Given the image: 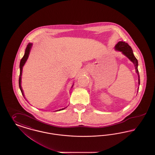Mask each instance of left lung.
I'll return each mask as SVG.
<instances>
[{"mask_svg":"<svg viewBox=\"0 0 155 155\" xmlns=\"http://www.w3.org/2000/svg\"><path fill=\"white\" fill-rule=\"evenodd\" d=\"M114 49L116 51L122 52V53L124 55H125L126 57H127L134 63L135 68L136 70H135L136 73H137L138 75V84L140 85V79L139 71H138V60L136 59V58L134 55L133 49L131 48V46L127 43H125V42L120 41V42H118L117 44L116 45V46L114 47ZM138 90H139V89H138Z\"/></svg>","mask_w":155,"mask_h":155,"instance_id":"8db88e82","label":"left lung"}]
</instances>
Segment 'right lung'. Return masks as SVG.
<instances>
[{
	"mask_svg": "<svg viewBox=\"0 0 155 155\" xmlns=\"http://www.w3.org/2000/svg\"><path fill=\"white\" fill-rule=\"evenodd\" d=\"M32 44L31 43H29V44H28L27 46V48H26V49H25V51L24 55V56L22 57V59H21V61H20V77H19V87H20V90H21V93H22V95H23V96H24V93H23V91H22V88H21V75H22V67H23V66H24V65L25 64V63L26 61L27 60L28 58V56H29L30 51H31V47H32ZM73 87V85L72 87ZM72 87H71V88H72ZM65 108H66V107H65ZM65 108H63V109H59V110H58L56 111L62 110L64 109Z\"/></svg>",
	"mask_w": 155,
	"mask_h": 155,
	"instance_id": "1",
	"label": "right lung"
}]
</instances>
